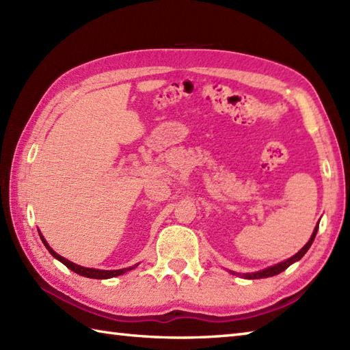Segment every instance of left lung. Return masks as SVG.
I'll return each mask as SVG.
<instances>
[{"instance_id":"obj_1","label":"left lung","mask_w":350,"mask_h":350,"mask_svg":"<svg viewBox=\"0 0 350 350\" xmlns=\"http://www.w3.org/2000/svg\"><path fill=\"white\" fill-rule=\"evenodd\" d=\"M317 228H319V224L316 226V228H314V232H313V234H311V237H310V241L304 245V247L296 252V254L293 256V257H290V258H287V260H284V262H281V263H278V265H275V266H271V267H266V269H263V271H258V272H252V273H242V277L243 278H248V280H257V278H267V277H273V275H278L280 272H282V271H286L287 267L292 265V263H295V262H298V260H301L302 257H304V254H306V252L308 251V248L311 247V243H313V241H314V237H316V233H317Z\"/></svg>"}]
</instances>
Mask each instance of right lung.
<instances>
[{"label":"right lung","mask_w":350,"mask_h":350,"mask_svg":"<svg viewBox=\"0 0 350 350\" xmlns=\"http://www.w3.org/2000/svg\"><path fill=\"white\" fill-rule=\"evenodd\" d=\"M39 234H40V239H42V242L44 243V247H46V250L51 252V256H52V257H55L57 260H60V262H62L64 266H68L70 271H73V272L78 273V275H83V277H87V278H96V280H107V278H113V277H118V275H123L124 272H128V271L133 269V267L137 266V265H135V266H132V267H124V269H117V271H102V269H93V267H84V266H79V265L72 263L70 260L62 257L60 254H57V252L49 247L48 242L44 241V237L42 236V233H40V232H39Z\"/></svg>","instance_id":"obj_1"}]
</instances>
